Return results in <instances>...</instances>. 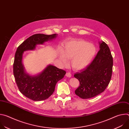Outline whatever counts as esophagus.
<instances>
[{
	"mask_svg": "<svg viewBox=\"0 0 129 129\" xmlns=\"http://www.w3.org/2000/svg\"><path fill=\"white\" fill-rule=\"evenodd\" d=\"M66 76L67 77H68V78H70V77H71V73H70V72H67V73H66Z\"/></svg>",
	"mask_w": 129,
	"mask_h": 129,
	"instance_id": "esophagus-1",
	"label": "esophagus"
}]
</instances>
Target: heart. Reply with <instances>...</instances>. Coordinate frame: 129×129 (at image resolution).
<instances>
[{
	"label": "heart",
	"mask_w": 129,
	"mask_h": 129,
	"mask_svg": "<svg viewBox=\"0 0 129 129\" xmlns=\"http://www.w3.org/2000/svg\"><path fill=\"white\" fill-rule=\"evenodd\" d=\"M96 52V47L93 44L83 40H72L65 42L63 49H58V56L63 65L67 64V58L71 59L72 67L78 70L87 67L95 57Z\"/></svg>",
	"instance_id": "b5f03b06"
}]
</instances>
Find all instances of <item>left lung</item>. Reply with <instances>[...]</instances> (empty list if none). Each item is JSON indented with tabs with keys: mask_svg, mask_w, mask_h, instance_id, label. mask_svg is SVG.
<instances>
[{
	"mask_svg": "<svg viewBox=\"0 0 129 129\" xmlns=\"http://www.w3.org/2000/svg\"><path fill=\"white\" fill-rule=\"evenodd\" d=\"M100 50L93 61L87 67L75 73L74 77L80 82L75 93L80 98H93L106 89L111 79L113 58L108 45L99 42Z\"/></svg>",
	"mask_w": 129,
	"mask_h": 129,
	"instance_id": "left-lung-1",
	"label": "left lung"
}]
</instances>
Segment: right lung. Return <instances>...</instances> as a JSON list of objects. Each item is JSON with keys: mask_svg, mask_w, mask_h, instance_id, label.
<instances>
[{"mask_svg": "<svg viewBox=\"0 0 129 129\" xmlns=\"http://www.w3.org/2000/svg\"><path fill=\"white\" fill-rule=\"evenodd\" d=\"M57 36L56 34H35L18 46L16 51L13 64L15 81L21 93L34 101L45 100L51 96L57 83L64 78L66 71L49 64L38 74L30 75L25 71L22 63L23 53L34 50L37 45L52 41Z\"/></svg>", "mask_w": 129, "mask_h": 129, "instance_id": "right-lung-1", "label": "right lung"}]
</instances>
